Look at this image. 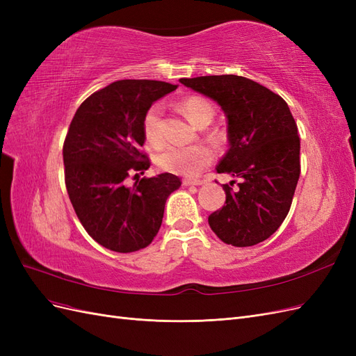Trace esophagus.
I'll use <instances>...</instances> for the list:
<instances>
[{"mask_svg": "<svg viewBox=\"0 0 356 356\" xmlns=\"http://www.w3.org/2000/svg\"><path fill=\"white\" fill-rule=\"evenodd\" d=\"M204 179H196V178H184L182 179V184L184 186H202Z\"/></svg>", "mask_w": 356, "mask_h": 356, "instance_id": "1", "label": "esophagus"}]
</instances>
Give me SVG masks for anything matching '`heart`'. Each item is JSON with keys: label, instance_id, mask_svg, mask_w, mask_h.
I'll list each match as a JSON object with an SVG mask.
<instances>
[{"label": "heart", "instance_id": "obj_1", "mask_svg": "<svg viewBox=\"0 0 356 356\" xmlns=\"http://www.w3.org/2000/svg\"><path fill=\"white\" fill-rule=\"evenodd\" d=\"M179 110L197 127L208 126L215 117L213 104L203 96H187L179 102ZM143 131L148 144L160 145L165 141L163 106L153 104L143 118ZM156 165L172 174L193 177L207 168L212 160V152L202 144L195 145H165L156 154Z\"/></svg>", "mask_w": 356, "mask_h": 356}]
</instances>
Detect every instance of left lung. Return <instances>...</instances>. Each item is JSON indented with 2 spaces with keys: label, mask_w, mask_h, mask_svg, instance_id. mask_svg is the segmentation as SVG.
I'll use <instances>...</instances> for the list:
<instances>
[{
  "label": "left lung",
  "mask_w": 356,
  "mask_h": 356,
  "mask_svg": "<svg viewBox=\"0 0 356 356\" xmlns=\"http://www.w3.org/2000/svg\"><path fill=\"white\" fill-rule=\"evenodd\" d=\"M217 102L229 120L230 148L218 174L239 178L222 184L225 203L209 215L212 232L233 246H252L279 229L300 177V136L281 96L241 75L181 79Z\"/></svg>",
  "instance_id": "1"
}]
</instances>
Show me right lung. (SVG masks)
Returning <instances> with one entry per match:
<instances>
[{
	"label": "right lung",
	"mask_w": 356,
	"mask_h": 356,
	"mask_svg": "<svg viewBox=\"0 0 356 356\" xmlns=\"http://www.w3.org/2000/svg\"><path fill=\"white\" fill-rule=\"evenodd\" d=\"M177 86L156 80H118L92 93L74 114L63 143L65 186L84 230L115 252H135L156 238L165 203L181 186L174 174L126 179L149 168L143 152V118Z\"/></svg>",
	"instance_id": "add662e5"
}]
</instances>
